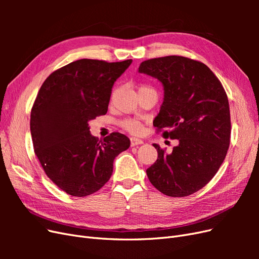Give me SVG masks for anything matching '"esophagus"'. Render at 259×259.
<instances>
[{
    "instance_id": "obj_1",
    "label": "esophagus",
    "mask_w": 259,
    "mask_h": 259,
    "mask_svg": "<svg viewBox=\"0 0 259 259\" xmlns=\"http://www.w3.org/2000/svg\"><path fill=\"white\" fill-rule=\"evenodd\" d=\"M142 144H144V140L139 139V138H136V137H132L131 138V146L132 147H135V146L142 145Z\"/></svg>"
}]
</instances>
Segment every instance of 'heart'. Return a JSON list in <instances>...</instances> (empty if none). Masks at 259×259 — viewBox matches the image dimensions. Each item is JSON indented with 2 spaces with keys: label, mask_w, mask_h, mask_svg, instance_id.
Masks as SVG:
<instances>
[{
  "label": "heart",
  "mask_w": 259,
  "mask_h": 259,
  "mask_svg": "<svg viewBox=\"0 0 259 259\" xmlns=\"http://www.w3.org/2000/svg\"><path fill=\"white\" fill-rule=\"evenodd\" d=\"M122 126H123L124 130H126L127 132H130L131 134L139 135V134H142V133H143V124L140 123V121L135 120V119L124 120L122 122Z\"/></svg>",
  "instance_id": "b5f03b06"
}]
</instances>
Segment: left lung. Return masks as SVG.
I'll list each match as a JSON object with an SVG mask.
<instances>
[{
  "mask_svg": "<svg viewBox=\"0 0 259 259\" xmlns=\"http://www.w3.org/2000/svg\"><path fill=\"white\" fill-rule=\"evenodd\" d=\"M138 72L162 83L163 104L153 125L165 137L178 139L170 153L153 144L158 160L147 176L163 194L187 197L202 189L226 158L231 133L228 97L206 65L187 57L148 59Z\"/></svg>",
  "mask_w": 259,
  "mask_h": 259,
  "instance_id": "obj_1",
  "label": "left lung"
}]
</instances>
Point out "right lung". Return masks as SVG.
Segmentation results:
<instances>
[{"mask_svg":"<svg viewBox=\"0 0 259 259\" xmlns=\"http://www.w3.org/2000/svg\"><path fill=\"white\" fill-rule=\"evenodd\" d=\"M132 59H80L54 71L42 84L31 110L34 152L52 182L73 197L98 191L113 171L115 156L130 139L112 133L94 137L89 122L108 111L114 82Z\"/></svg>","mask_w":259,"mask_h":259,"instance_id":"obj_1","label":"right lung"}]
</instances>
